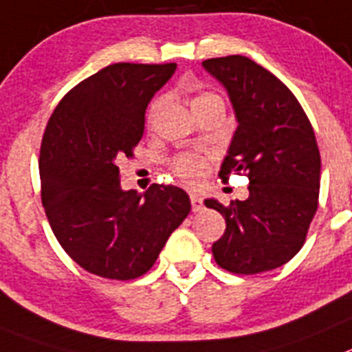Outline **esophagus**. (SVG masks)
Wrapping results in <instances>:
<instances>
[{
	"label": "esophagus",
	"instance_id": "1",
	"mask_svg": "<svg viewBox=\"0 0 352 352\" xmlns=\"http://www.w3.org/2000/svg\"><path fill=\"white\" fill-rule=\"evenodd\" d=\"M191 207H192V212L204 210V199L199 198L198 195H191Z\"/></svg>",
	"mask_w": 352,
	"mask_h": 352
}]
</instances>
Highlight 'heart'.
Listing matches in <instances>:
<instances>
[{
	"label": "heart",
	"mask_w": 352,
	"mask_h": 352,
	"mask_svg": "<svg viewBox=\"0 0 352 352\" xmlns=\"http://www.w3.org/2000/svg\"><path fill=\"white\" fill-rule=\"evenodd\" d=\"M214 100H221V98L215 93H210V91H204V93H198L192 98L191 107L192 110H195L198 109L199 105H204V103H208V101ZM163 103V98H157L153 105H151V110H148V119H151V121H153L154 117H156V113L160 112ZM172 166L173 172H175L180 179H184L189 184H198L199 180L205 179V175L208 173V160L205 156H199V154H180V156H177L175 160H173Z\"/></svg>",
	"instance_id": "heart-1"
}]
</instances>
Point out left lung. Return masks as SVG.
<instances>
[{"instance_id":"obj_1","label":"left lung","mask_w":352,"mask_h":352,"mask_svg":"<svg viewBox=\"0 0 352 352\" xmlns=\"http://www.w3.org/2000/svg\"><path fill=\"white\" fill-rule=\"evenodd\" d=\"M204 68L224 85L239 122L219 177L249 179L243 201L224 207L205 199L226 219L212 254L231 274L274 270L302 249L318 210L321 156L314 129L294 94L252 59L214 58Z\"/></svg>"}]
</instances>
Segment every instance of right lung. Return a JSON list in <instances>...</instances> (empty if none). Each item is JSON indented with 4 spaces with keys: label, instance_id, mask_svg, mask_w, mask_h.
Listing matches in <instances>:
<instances>
[{
    "label": "right lung",
    "instance_id": "right-lung-1",
    "mask_svg": "<svg viewBox=\"0 0 352 352\" xmlns=\"http://www.w3.org/2000/svg\"><path fill=\"white\" fill-rule=\"evenodd\" d=\"M116 63L82 80L56 107L40 147L42 204L66 254L89 274L129 280L151 270L191 210L186 191L153 184L124 191L117 161L142 140L145 110L175 72Z\"/></svg>",
    "mask_w": 352,
    "mask_h": 352
}]
</instances>
